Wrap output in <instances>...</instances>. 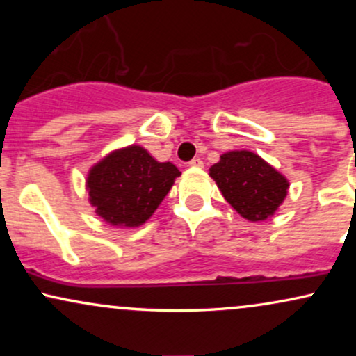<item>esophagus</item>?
I'll return each mask as SVG.
<instances>
[{
  "mask_svg": "<svg viewBox=\"0 0 356 356\" xmlns=\"http://www.w3.org/2000/svg\"><path fill=\"white\" fill-rule=\"evenodd\" d=\"M189 165L191 167H204V162H202V159L195 157V159H192V161L189 162Z\"/></svg>",
  "mask_w": 356,
  "mask_h": 356,
  "instance_id": "obj_1",
  "label": "esophagus"
}]
</instances>
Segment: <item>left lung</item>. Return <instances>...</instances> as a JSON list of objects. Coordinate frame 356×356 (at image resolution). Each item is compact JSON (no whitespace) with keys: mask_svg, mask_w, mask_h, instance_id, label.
I'll return each instance as SVG.
<instances>
[{"mask_svg":"<svg viewBox=\"0 0 356 356\" xmlns=\"http://www.w3.org/2000/svg\"><path fill=\"white\" fill-rule=\"evenodd\" d=\"M211 177L224 199L249 220H264L275 214L288 192V181L249 150L220 155L211 167Z\"/></svg>","mask_w":356,"mask_h":356,"instance_id":"obj_1","label":"left lung"}]
</instances>
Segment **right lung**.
Returning <instances> with one entry per match:
<instances>
[{
	"label": "right lung",
	"instance_id": "obj_1",
	"mask_svg": "<svg viewBox=\"0 0 356 356\" xmlns=\"http://www.w3.org/2000/svg\"><path fill=\"white\" fill-rule=\"evenodd\" d=\"M181 172L138 145L110 154L90 170L87 187L95 212L113 226L137 227L164 201Z\"/></svg>",
	"mask_w": 356,
	"mask_h": 356
}]
</instances>
